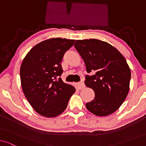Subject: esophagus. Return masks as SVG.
Listing matches in <instances>:
<instances>
[{"mask_svg": "<svg viewBox=\"0 0 146 146\" xmlns=\"http://www.w3.org/2000/svg\"><path fill=\"white\" fill-rule=\"evenodd\" d=\"M76 86L77 89H78V90H82L83 88H84V87H85L84 84L83 82L76 83Z\"/></svg>", "mask_w": 146, "mask_h": 146, "instance_id": "34e87169", "label": "esophagus"}]
</instances>
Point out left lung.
Returning <instances> with one entry per match:
<instances>
[{"instance_id": "1", "label": "left lung", "mask_w": 146, "mask_h": 146, "mask_svg": "<svg viewBox=\"0 0 146 146\" xmlns=\"http://www.w3.org/2000/svg\"><path fill=\"white\" fill-rule=\"evenodd\" d=\"M74 47L84 62L85 84L93 89L94 99L86 104L96 115L106 116L122 104L128 94L131 71L123 55L110 44L97 39L78 40Z\"/></svg>"}]
</instances>
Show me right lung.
Wrapping results in <instances>:
<instances>
[{"label": "right lung", "mask_w": 146, "mask_h": 146, "mask_svg": "<svg viewBox=\"0 0 146 146\" xmlns=\"http://www.w3.org/2000/svg\"><path fill=\"white\" fill-rule=\"evenodd\" d=\"M75 40L51 38L35 46L22 62L20 76L25 97L33 109L47 117H56L66 108L75 88L60 77L61 62Z\"/></svg>", "instance_id": "right-lung-1"}]
</instances>
